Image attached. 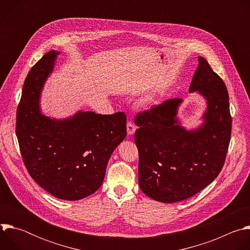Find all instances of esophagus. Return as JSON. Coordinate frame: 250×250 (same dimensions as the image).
I'll list each match as a JSON object with an SVG mask.
<instances>
[{"instance_id": "34e87169", "label": "esophagus", "mask_w": 250, "mask_h": 250, "mask_svg": "<svg viewBox=\"0 0 250 250\" xmlns=\"http://www.w3.org/2000/svg\"><path fill=\"white\" fill-rule=\"evenodd\" d=\"M126 130H127V134H128V135H132V134L135 132V125H134L131 122L127 123V125H126Z\"/></svg>"}]
</instances>
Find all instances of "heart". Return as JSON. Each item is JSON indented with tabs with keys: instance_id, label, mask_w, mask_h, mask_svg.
I'll return each mask as SVG.
<instances>
[{
	"instance_id": "1",
	"label": "heart",
	"mask_w": 250,
	"mask_h": 250,
	"mask_svg": "<svg viewBox=\"0 0 250 250\" xmlns=\"http://www.w3.org/2000/svg\"><path fill=\"white\" fill-rule=\"evenodd\" d=\"M144 105L146 106V108H148V106L150 105V104H149V103H145V104H144Z\"/></svg>"
}]
</instances>
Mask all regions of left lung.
Returning a JSON list of instances; mask_svg holds the SVG:
<instances>
[{
    "instance_id": "1",
    "label": "left lung",
    "mask_w": 250,
    "mask_h": 250,
    "mask_svg": "<svg viewBox=\"0 0 250 250\" xmlns=\"http://www.w3.org/2000/svg\"><path fill=\"white\" fill-rule=\"evenodd\" d=\"M198 61L189 92L206 101L200 125H182L177 116L182 99L167 100L135 118L138 184L161 203L193 197L216 179L226 160L231 132L228 90L205 58Z\"/></svg>"
}]
</instances>
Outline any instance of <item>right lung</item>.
<instances>
[{"label": "right lung", "instance_id": "add662e5", "mask_svg": "<svg viewBox=\"0 0 250 250\" xmlns=\"http://www.w3.org/2000/svg\"><path fill=\"white\" fill-rule=\"evenodd\" d=\"M60 51L50 50L28 72L17 111L16 133L23 163L52 196L77 201L103 184L114 150L126 136V117L78 111L65 119L42 112L41 97Z\"/></svg>", "mask_w": 250, "mask_h": 250}]
</instances>
